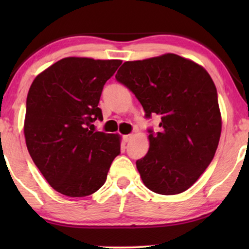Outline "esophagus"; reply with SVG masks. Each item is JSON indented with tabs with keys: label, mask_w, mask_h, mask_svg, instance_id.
<instances>
[{
	"label": "esophagus",
	"mask_w": 249,
	"mask_h": 249,
	"mask_svg": "<svg viewBox=\"0 0 249 249\" xmlns=\"http://www.w3.org/2000/svg\"><path fill=\"white\" fill-rule=\"evenodd\" d=\"M131 137H132V135H124V141L127 142H129L131 139Z\"/></svg>",
	"instance_id": "34e87169"
}]
</instances>
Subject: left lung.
<instances>
[{"mask_svg":"<svg viewBox=\"0 0 249 249\" xmlns=\"http://www.w3.org/2000/svg\"><path fill=\"white\" fill-rule=\"evenodd\" d=\"M115 79L141 102L145 118L158 115L149 149L136 161L152 192L176 195L197 181L212 162L221 135V113L212 78L203 67L168 53L124 62Z\"/></svg>","mask_w":249,"mask_h":249,"instance_id":"8db88e82","label":"left lung"}]
</instances>
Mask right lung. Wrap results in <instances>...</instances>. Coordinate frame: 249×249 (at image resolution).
I'll use <instances>...</instances> for the list:
<instances>
[{
	"label": "right lung",
	"instance_id": "1",
	"mask_svg": "<svg viewBox=\"0 0 249 249\" xmlns=\"http://www.w3.org/2000/svg\"><path fill=\"white\" fill-rule=\"evenodd\" d=\"M120 60L66 57L39 73L26 102L25 138L34 163L51 187L69 197L104 185L120 154L118 135L94 131L103 120L102 90Z\"/></svg>",
	"mask_w": 249,
	"mask_h": 249
}]
</instances>
